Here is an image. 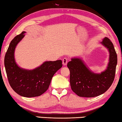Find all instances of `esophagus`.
<instances>
[{
    "label": "esophagus",
    "mask_w": 122,
    "mask_h": 122,
    "mask_svg": "<svg viewBox=\"0 0 122 122\" xmlns=\"http://www.w3.org/2000/svg\"><path fill=\"white\" fill-rule=\"evenodd\" d=\"M62 61H63V64L64 65H66L67 64V63H68V59L66 58H64L62 60Z\"/></svg>",
    "instance_id": "obj_1"
}]
</instances>
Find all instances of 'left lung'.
I'll return each instance as SVG.
<instances>
[{
    "label": "left lung",
    "mask_w": 122,
    "mask_h": 122,
    "mask_svg": "<svg viewBox=\"0 0 122 122\" xmlns=\"http://www.w3.org/2000/svg\"><path fill=\"white\" fill-rule=\"evenodd\" d=\"M101 43L109 53L108 66L104 71L94 73L79 58H72L67 64L70 70V86L77 96L84 97L98 96L105 93L113 82L117 64V53L109 38L105 37Z\"/></svg>",
    "instance_id": "obj_1"
}]
</instances>
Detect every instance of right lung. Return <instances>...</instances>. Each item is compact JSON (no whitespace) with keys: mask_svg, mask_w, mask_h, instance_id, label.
Wrapping results in <instances>:
<instances>
[{"mask_svg":"<svg viewBox=\"0 0 122 122\" xmlns=\"http://www.w3.org/2000/svg\"><path fill=\"white\" fill-rule=\"evenodd\" d=\"M25 31L17 35L10 42L4 58L8 81L14 91L26 97L39 96L48 90L54 74L62 67L61 60L45 61L33 70H26L17 65L14 52L17 44L25 36Z\"/></svg>","mask_w":122,"mask_h":122,"instance_id":"obj_1","label":"right lung"}]
</instances>
